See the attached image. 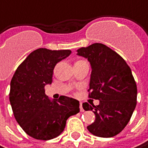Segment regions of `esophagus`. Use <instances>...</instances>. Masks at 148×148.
Segmentation results:
<instances>
[{
	"label": "esophagus",
	"mask_w": 148,
	"mask_h": 148,
	"mask_svg": "<svg viewBox=\"0 0 148 148\" xmlns=\"http://www.w3.org/2000/svg\"><path fill=\"white\" fill-rule=\"evenodd\" d=\"M80 111H81V112H83V111H84L83 108V105H82V103H80Z\"/></svg>",
	"instance_id": "34e87169"
}]
</instances>
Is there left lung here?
I'll return each mask as SVG.
<instances>
[{
	"label": "left lung",
	"mask_w": 148,
	"mask_h": 148,
	"mask_svg": "<svg viewBox=\"0 0 148 148\" xmlns=\"http://www.w3.org/2000/svg\"><path fill=\"white\" fill-rule=\"evenodd\" d=\"M77 55L88 59L92 68L88 97L100 101L98 106L83 104L85 111L95 115L87 129L99 137L115 136L130 120L136 106L137 87L131 70L119 53L102 43L81 47Z\"/></svg>",
	"instance_id": "obj_1"
}]
</instances>
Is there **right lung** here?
Wrapping results in <instances>:
<instances>
[{"label": "right lung", "mask_w": 148, "mask_h": 148, "mask_svg": "<svg viewBox=\"0 0 148 148\" xmlns=\"http://www.w3.org/2000/svg\"><path fill=\"white\" fill-rule=\"evenodd\" d=\"M71 50L38 48L18 65L10 83L9 100L13 115L28 136L47 140L60 136L66 120L79 112V101L67 96L51 101L45 85L52 83L56 64Z\"/></svg>", "instance_id": "1"}]
</instances>
